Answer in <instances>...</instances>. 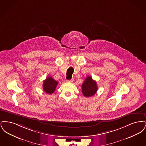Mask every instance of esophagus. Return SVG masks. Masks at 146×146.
<instances>
[{
	"mask_svg": "<svg viewBox=\"0 0 146 146\" xmlns=\"http://www.w3.org/2000/svg\"><path fill=\"white\" fill-rule=\"evenodd\" d=\"M73 81V79H71V80H67V82H72Z\"/></svg>",
	"mask_w": 146,
	"mask_h": 146,
	"instance_id": "1",
	"label": "esophagus"
}]
</instances>
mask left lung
Masks as SVG:
<instances>
[{
	"label": "left lung",
	"mask_w": 146,
	"mask_h": 146,
	"mask_svg": "<svg viewBox=\"0 0 146 146\" xmlns=\"http://www.w3.org/2000/svg\"><path fill=\"white\" fill-rule=\"evenodd\" d=\"M82 93L86 97H91L95 95L97 91V83L90 76H88L82 84Z\"/></svg>",
	"instance_id": "1"
}]
</instances>
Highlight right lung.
<instances>
[{"label": "right lung", "mask_w": 146, "mask_h": 146, "mask_svg": "<svg viewBox=\"0 0 146 146\" xmlns=\"http://www.w3.org/2000/svg\"><path fill=\"white\" fill-rule=\"evenodd\" d=\"M43 82V90L48 94H52L55 91L58 83V82L56 81L51 76H48Z\"/></svg>", "instance_id": "right-lung-1"}]
</instances>
